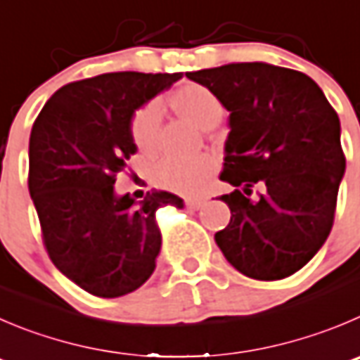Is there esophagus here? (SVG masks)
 I'll list each match as a JSON object with an SVG mask.
<instances>
[{
    "label": "esophagus",
    "mask_w": 360,
    "mask_h": 360,
    "mask_svg": "<svg viewBox=\"0 0 360 360\" xmlns=\"http://www.w3.org/2000/svg\"><path fill=\"white\" fill-rule=\"evenodd\" d=\"M184 203H186V207L191 208V210H200V208L207 203V200H205V198H186Z\"/></svg>",
    "instance_id": "1"
}]
</instances>
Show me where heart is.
I'll return each instance as SVG.
<instances>
[{
    "instance_id": "heart-1",
    "label": "heart",
    "mask_w": 360,
    "mask_h": 360,
    "mask_svg": "<svg viewBox=\"0 0 360 360\" xmlns=\"http://www.w3.org/2000/svg\"><path fill=\"white\" fill-rule=\"evenodd\" d=\"M171 104L178 112L201 129H212L217 125L224 115L221 98L200 83H187L171 95ZM160 105L148 102L134 112L131 122V138L134 145L143 152L155 146L157 132L160 125ZM217 162L208 153H198L193 157L167 155L157 162L153 176L159 186L180 194L200 193L214 174Z\"/></svg>"
}]
</instances>
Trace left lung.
Returning a JSON list of instances; mask_svg holds the SVG:
<instances>
[{"mask_svg": "<svg viewBox=\"0 0 360 360\" xmlns=\"http://www.w3.org/2000/svg\"><path fill=\"white\" fill-rule=\"evenodd\" d=\"M229 111L221 200L231 210L215 233L244 276L277 281L302 269L334 224L347 159L341 125L309 75L269 63H228L187 72ZM262 193L251 198L252 187Z\"/></svg>", "mask_w": 360, "mask_h": 360, "instance_id": "8db88e82", "label": "left lung"}]
</instances>
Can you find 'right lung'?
Wrapping results in <instances>:
<instances>
[{"mask_svg":"<svg viewBox=\"0 0 360 360\" xmlns=\"http://www.w3.org/2000/svg\"><path fill=\"white\" fill-rule=\"evenodd\" d=\"M109 72L61 86L30 136L28 189L44 245L58 270L84 292L115 299L134 292L155 270L157 208L184 201L166 191L136 203L115 193L116 174L138 148L136 109L182 77Z\"/></svg>","mask_w":360,"mask_h":360,"instance_id":"add662e5","label":"right lung"}]
</instances>
